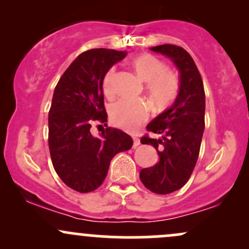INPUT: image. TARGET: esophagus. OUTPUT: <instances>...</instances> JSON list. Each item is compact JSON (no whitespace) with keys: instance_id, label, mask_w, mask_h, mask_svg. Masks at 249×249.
<instances>
[{"instance_id":"obj_1","label":"esophagus","mask_w":249,"mask_h":249,"mask_svg":"<svg viewBox=\"0 0 249 249\" xmlns=\"http://www.w3.org/2000/svg\"><path fill=\"white\" fill-rule=\"evenodd\" d=\"M140 145V140H139L138 136H133V146L134 147H138Z\"/></svg>"}]
</instances>
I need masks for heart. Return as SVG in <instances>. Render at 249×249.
<instances>
[{"mask_svg":"<svg viewBox=\"0 0 249 249\" xmlns=\"http://www.w3.org/2000/svg\"><path fill=\"white\" fill-rule=\"evenodd\" d=\"M133 68L139 78L146 83V92L156 108H165L177 97L179 82L172 71L152 54H141L133 60ZM116 71L110 69L103 78L104 95H114ZM148 116V106L142 101H119L110 108V119L117 127L135 130Z\"/></svg>","mask_w":249,"mask_h":249,"instance_id":"heart-1","label":"heart"}]
</instances>
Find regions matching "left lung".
<instances>
[{
    "mask_svg": "<svg viewBox=\"0 0 249 249\" xmlns=\"http://www.w3.org/2000/svg\"><path fill=\"white\" fill-rule=\"evenodd\" d=\"M151 51L166 55L179 71V92L175 103L147 124V130L161 138H141V143L157 149L159 162L142 168L143 185L158 195L183 188L198 159L204 132L205 93L200 73L191 55L176 45H159Z\"/></svg>",
    "mask_w": 249,
    "mask_h": 249,
    "instance_id": "obj_1",
    "label": "left lung"
}]
</instances>
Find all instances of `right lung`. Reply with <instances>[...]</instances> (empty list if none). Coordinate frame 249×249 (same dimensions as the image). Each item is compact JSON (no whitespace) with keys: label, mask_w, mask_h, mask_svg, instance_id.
<instances>
[{"label":"right lung","mask_w":249,"mask_h":249,"mask_svg":"<svg viewBox=\"0 0 249 249\" xmlns=\"http://www.w3.org/2000/svg\"><path fill=\"white\" fill-rule=\"evenodd\" d=\"M127 55L124 51L93 49L83 52L64 72L49 113V146L53 167L74 191H93L103 183L111 159L132 148L120 129L107 128L93 136V121L106 124L102 83L106 73Z\"/></svg>","instance_id":"add662e5"}]
</instances>
